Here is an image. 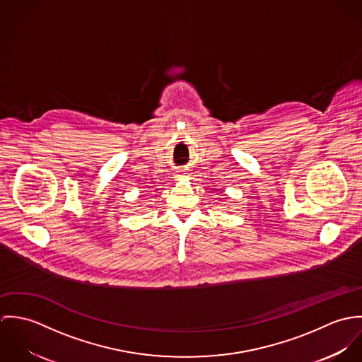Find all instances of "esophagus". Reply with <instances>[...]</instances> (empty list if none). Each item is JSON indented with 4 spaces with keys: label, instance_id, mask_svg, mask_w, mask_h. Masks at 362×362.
Instances as JSON below:
<instances>
[{
    "label": "esophagus",
    "instance_id": "34e87169",
    "mask_svg": "<svg viewBox=\"0 0 362 362\" xmlns=\"http://www.w3.org/2000/svg\"><path fill=\"white\" fill-rule=\"evenodd\" d=\"M184 175H185V171H178V173L174 175V178H175V180H181Z\"/></svg>",
    "mask_w": 362,
    "mask_h": 362
}]
</instances>
